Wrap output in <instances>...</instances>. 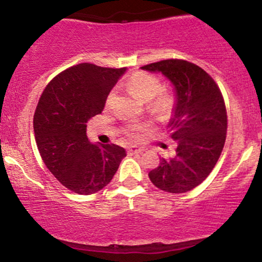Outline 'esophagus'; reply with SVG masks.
<instances>
[{"mask_svg":"<svg viewBox=\"0 0 262 262\" xmlns=\"http://www.w3.org/2000/svg\"><path fill=\"white\" fill-rule=\"evenodd\" d=\"M128 152L130 153V155H136V153H142V152H143V148H141V147H138V146H132V147H129Z\"/></svg>","mask_w":262,"mask_h":262,"instance_id":"obj_1","label":"esophagus"}]
</instances>
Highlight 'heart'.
<instances>
[{
  "label": "heart",
  "mask_w": 262,
  "mask_h": 262,
  "mask_svg": "<svg viewBox=\"0 0 262 262\" xmlns=\"http://www.w3.org/2000/svg\"><path fill=\"white\" fill-rule=\"evenodd\" d=\"M126 86L134 94L137 99L143 102H149V107L158 115H165L171 112L175 102V97L170 91H162V83L160 78L149 73L139 72L132 76L126 82ZM115 99V91H110L106 97V105H112ZM147 124L137 123L126 126L125 134L132 139L141 137L142 132L147 129Z\"/></svg>",
  "instance_id": "heart-1"
}]
</instances>
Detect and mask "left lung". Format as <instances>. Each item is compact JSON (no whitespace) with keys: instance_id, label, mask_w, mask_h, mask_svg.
<instances>
[{"instance_id":"8db88e82","label":"left lung","mask_w":262,"mask_h":262,"mask_svg":"<svg viewBox=\"0 0 262 262\" xmlns=\"http://www.w3.org/2000/svg\"><path fill=\"white\" fill-rule=\"evenodd\" d=\"M141 68L162 73L176 94L168 128L178 148L173 157L161 158L148 176L163 191H190L208 178L223 150L227 112L222 92L203 68L187 60L166 59Z\"/></svg>"}]
</instances>
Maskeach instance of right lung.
<instances>
[{
    "instance_id": "right-lung-1",
    "label": "right lung",
    "mask_w": 262,
    "mask_h": 262,
    "mask_svg": "<svg viewBox=\"0 0 262 262\" xmlns=\"http://www.w3.org/2000/svg\"><path fill=\"white\" fill-rule=\"evenodd\" d=\"M125 68L81 63L53 78L34 114L36 146L55 179L81 195L104 189L118 171L125 149L116 144H92L86 123L101 114L109 92Z\"/></svg>"
}]
</instances>
